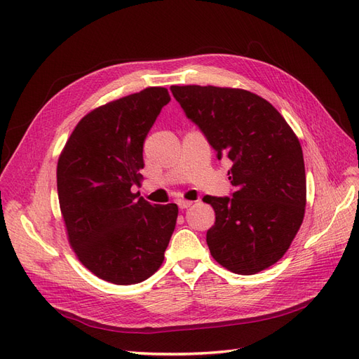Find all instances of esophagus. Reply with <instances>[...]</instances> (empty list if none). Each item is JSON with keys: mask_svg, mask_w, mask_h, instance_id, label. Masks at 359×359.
<instances>
[{"mask_svg": "<svg viewBox=\"0 0 359 359\" xmlns=\"http://www.w3.org/2000/svg\"><path fill=\"white\" fill-rule=\"evenodd\" d=\"M193 205V202L191 201H178V206H180V210H187V208H190V206Z\"/></svg>", "mask_w": 359, "mask_h": 359, "instance_id": "esophagus-1", "label": "esophagus"}]
</instances>
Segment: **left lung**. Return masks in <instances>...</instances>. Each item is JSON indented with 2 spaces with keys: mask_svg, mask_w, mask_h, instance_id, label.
<instances>
[{
  "mask_svg": "<svg viewBox=\"0 0 359 359\" xmlns=\"http://www.w3.org/2000/svg\"><path fill=\"white\" fill-rule=\"evenodd\" d=\"M217 158H229L232 198L205 196L215 212L206 232L211 256L252 276L283 257L306 212V168L297 135L276 107L240 88L172 85Z\"/></svg>",
  "mask_w": 359,
  "mask_h": 359,
  "instance_id": "obj_1",
  "label": "left lung"
}]
</instances>
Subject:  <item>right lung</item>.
Here are the masks:
<instances>
[{"label": "right lung", "mask_w": 359, "mask_h": 359, "mask_svg": "<svg viewBox=\"0 0 359 359\" xmlns=\"http://www.w3.org/2000/svg\"><path fill=\"white\" fill-rule=\"evenodd\" d=\"M166 88L103 104L74 127L58 158L57 187L69 243L85 268L114 285H136L163 264L175 229V203L151 205L132 187L144 169V142Z\"/></svg>", "instance_id": "right-lung-1"}]
</instances>
